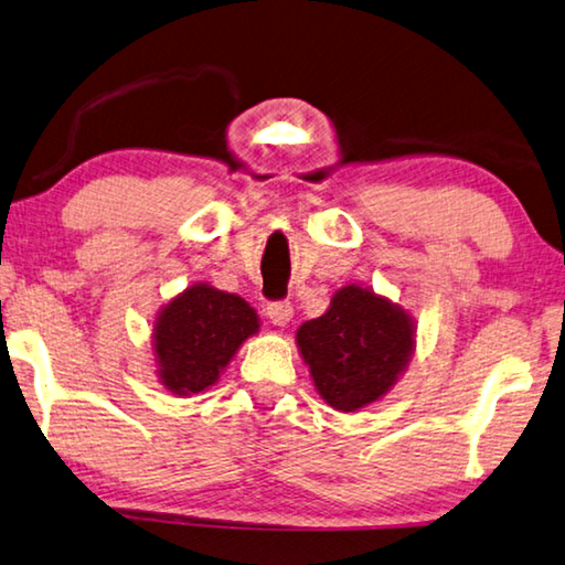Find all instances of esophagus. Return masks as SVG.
<instances>
[{
	"mask_svg": "<svg viewBox=\"0 0 565 565\" xmlns=\"http://www.w3.org/2000/svg\"><path fill=\"white\" fill-rule=\"evenodd\" d=\"M267 318H270L273 326H288L292 318V302L290 300H275L267 302Z\"/></svg>",
	"mask_w": 565,
	"mask_h": 565,
	"instance_id": "34e87169",
	"label": "esophagus"
}]
</instances>
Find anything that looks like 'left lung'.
Masks as SVG:
<instances>
[{
    "label": "left lung",
    "instance_id": "obj_1",
    "mask_svg": "<svg viewBox=\"0 0 565 565\" xmlns=\"http://www.w3.org/2000/svg\"><path fill=\"white\" fill-rule=\"evenodd\" d=\"M298 345L318 393L350 413L395 383L413 353V322L397 305L348 285L326 316L300 326Z\"/></svg>",
    "mask_w": 565,
    "mask_h": 565
}]
</instances>
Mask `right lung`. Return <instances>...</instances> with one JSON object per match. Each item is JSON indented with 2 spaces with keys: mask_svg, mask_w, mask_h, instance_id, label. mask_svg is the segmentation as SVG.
<instances>
[{
  "mask_svg": "<svg viewBox=\"0 0 565 565\" xmlns=\"http://www.w3.org/2000/svg\"><path fill=\"white\" fill-rule=\"evenodd\" d=\"M257 328L255 310L243 298L195 285L157 318L154 353L162 383L174 395L205 391Z\"/></svg>",
  "mask_w": 565,
  "mask_h": 565,
  "instance_id": "obj_1",
  "label": "right lung"
}]
</instances>
